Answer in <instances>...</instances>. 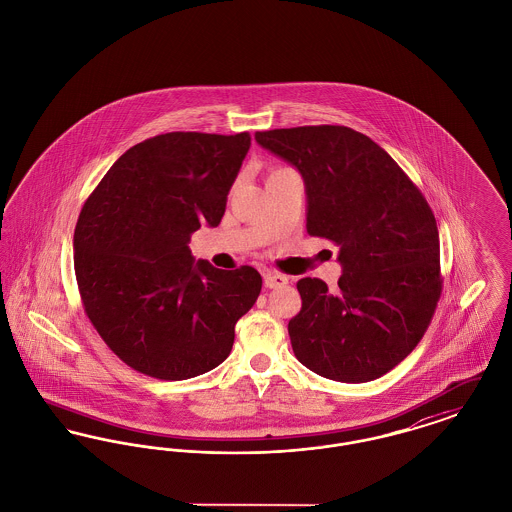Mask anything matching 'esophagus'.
I'll list each match as a JSON object with an SVG mask.
<instances>
[{"label": "esophagus", "instance_id": "1", "mask_svg": "<svg viewBox=\"0 0 512 512\" xmlns=\"http://www.w3.org/2000/svg\"><path fill=\"white\" fill-rule=\"evenodd\" d=\"M263 276H265V286L270 288V290H276V288H284V286L288 284V276H284V274H280V272H272V270H267Z\"/></svg>", "mask_w": 512, "mask_h": 512}]
</instances>
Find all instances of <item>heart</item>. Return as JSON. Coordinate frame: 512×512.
I'll list each match as a JSON object with an SVG mask.
<instances>
[{
  "label": "heart",
  "mask_w": 512,
  "mask_h": 512,
  "mask_svg": "<svg viewBox=\"0 0 512 512\" xmlns=\"http://www.w3.org/2000/svg\"><path fill=\"white\" fill-rule=\"evenodd\" d=\"M280 171H286V169H272V171H270V174H268V176H272V174H276V172H280Z\"/></svg>",
  "instance_id": "1"
}]
</instances>
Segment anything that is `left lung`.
Instances as JSON below:
<instances>
[{
  "label": "left lung",
  "instance_id": "obj_1",
  "mask_svg": "<svg viewBox=\"0 0 512 512\" xmlns=\"http://www.w3.org/2000/svg\"><path fill=\"white\" fill-rule=\"evenodd\" d=\"M305 182L307 232L340 247L338 290L301 278L293 353L318 376L361 384L399 365L422 340L441 293L434 213L368 136L347 126L255 132Z\"/></svg>",
  "mask_w": 512,
  "mask_h": 512
}]
</instances>
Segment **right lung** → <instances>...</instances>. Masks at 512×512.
<instances>
[{"label": "right lung", "mask_w": 512, "mask_h": 512, "mask_svg": "<svg viewBox=\"0 0 512 512\" xmlns=\"http://www.w3.org/2000/svg\"><path fill=\"white\" fill-rule=\"evenodd\" d=\"M251 136L169 132L130 147L86 199L74 228L84 311L122 363L159 380H188L232 351L255 305L253 267L195 261L190 238L219 226Z\"/></svg>", "instance_id": "right-lung-1"}]
</instances>
